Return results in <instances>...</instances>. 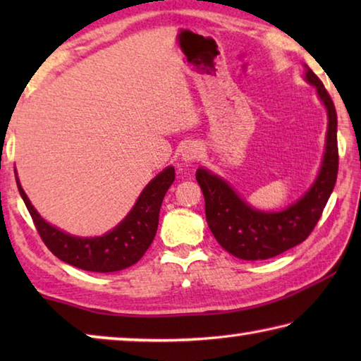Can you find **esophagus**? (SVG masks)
<instances>
[{
    "label": "esophagus",
    "mask_w": 361,
    "mask_h": 361,
    "mask_svg": "<svg viewBox=\"0 0 361 361\" xmlns=\"http://www.w3.org/2000/svg\"><path fill=\"white\" fill-rule=\"evenodd\" d=\"M200 156H202V146H199L197 143H189L181 152V159L188 164L197 161Z\"/></svg>",
    "instance_id": "34e87169"
}]
</instances>
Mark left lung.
Segmentation results:
<instances>
[{"label":"left lung","instance_id":"left-lung-1","mask_svg":"<svg viewBox=\"0 0 361 361\" xmlns=\"http://www.w3.org/2000/svg\"><path fill=\"white\" fill-rule=\"evenodd\" d=\"M305 66L304 78L314 85L326 108L325 154L315 181L296 202L280 212H262L248 205L228 181L204 167L197 180L205 199V216L219 245L235 258L258 261L274 258L307 239L325 209L338 178V116L325 85Z\"/></svg>","mask_w":361,"mask_h":361}]
</instances>
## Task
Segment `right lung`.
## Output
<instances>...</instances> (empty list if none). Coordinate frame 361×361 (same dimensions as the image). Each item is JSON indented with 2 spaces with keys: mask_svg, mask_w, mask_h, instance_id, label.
I'll list each match as a JSON object with an SVG mask.
<instances>
[{
  "mask_svg": "<svg viewBox=\"0 0 361 361\" xmlns=\"http://www.w3.org/2000/svg\"><path fill=\"white\" fill-rule=\"evenodd\" d=\"M173 180L175 169H164L146 185L135 205L114 229L100 237H78L66 234L41 218L16 173L17 188L46 247L59 259L90 272L122 271L140 261L154 240L164 195L172 186Z\"/></svg>",
  "mask_w": 361,
  "mask_h": 361,
  "instance_id": "1",
  "label": "right lung"
}]
</instances>
